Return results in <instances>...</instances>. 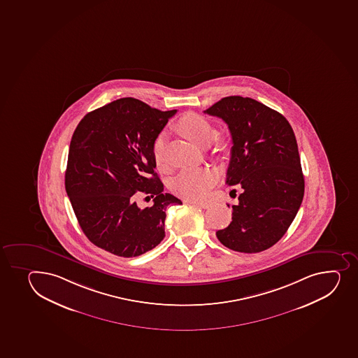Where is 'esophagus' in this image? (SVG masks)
<instances>
[{
	"instance_id": "1",
	"label": "esophagus",
	"mask_w": 358,
	"mask_h": 358,
	"mask_svg": "<svg viewBox=\"0 0 358 358\" xmlns=\"http://www.w3.org/2000/svg\"><path fill=\"white\" fill-rule=\"evenodd\" d=\"M190 204L196 206V207L202 208V209H207V208L210 207V202H195V201H192Z\"/></svg>"
}]
</instances>
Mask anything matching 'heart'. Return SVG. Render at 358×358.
<instances>
[{
  "label": "heart",
  "mask_w": 358,
  "mask_h": 358,
  "mask_svg": "<svg viewBox=\"0 0 358 358\" xmlns=\"http://www.w3.org/2000/svg\"><path fill=\"white\" fill-rule=\"evenodd\" d=\"M176 129L199 147H204L210 142L215 135V128L211 122L204 116L187 113L176 123ZM218 150H225L228 142L224 138H215L213 141ZM166 136L161 134L152 143V157L159 169L166 168ZM217 181V173L210 169H185L178 173L171 185V189L176 195L188 199H201L207 195L209 189Z\"/></svg>",
  "instance_id": "heart-1"
}]
</instances>
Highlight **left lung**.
Returning a JSON list of instances; mask_svg holds the SVG:
<instances>
[{"mask_svg": "<svg viewBox=\"0 0 358 358\" xmlns=\"http://www.w3.org/2000/svg\"><path fill=\"white\" fill-rule=\"evenodd\" d=\"M204 113L228 124L232 147L225 183L243 189L231 223L216 236L238 252L266 250L287 232L304 196L294 130L283 115L250 97L228 96Z\"/></svg>", "mask_w": 358, "mask_h": 358, "instance_id": "8db88e82", "label": "left lung"}]
</instances>
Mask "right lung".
Listing matches in <instances>:
<instances>
[{
	"label": "right lung",
	"instance_id": "add662e5",
	"mask_svg": "<svg viewBox=\"0 0 358 358\" xmlns=\"http://www.w3.org/2000/svg\"><path fill=\"white\" fill-rule=\"evenodd\" d=\"M177 110L161 111L133 97L113 101L85 115L71 141L66 192L78 224L96 247L136 257L166 236L169 204L155 173L152 143ZM155 197L141 208L136 196Z\"/></svg>",
	"mask_w": 358,
	"mask_h": 358
}]
</instances>
